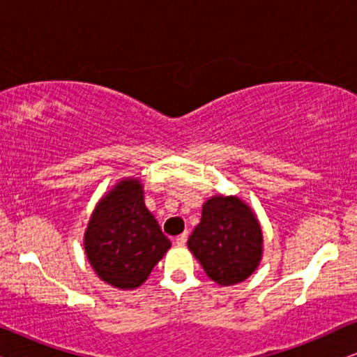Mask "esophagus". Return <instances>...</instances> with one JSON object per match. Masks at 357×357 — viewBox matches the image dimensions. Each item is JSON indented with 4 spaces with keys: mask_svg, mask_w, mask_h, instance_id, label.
<instances>
[{
    "mask_svg": "<svg viewBox=\"0 0 357 357\" xmlns=\"http://www.w3.org/2000/svg\"><path fill=\"white\" fill-rule=\"evenodd\" d=\"M187 238H188V234H187V232L180 234V236L175 237V243L182 247V245H185V243H187Z\"/></svg>",
    "mask_w": 357,
    "mask_h": 357,
    "instance_id": "1",
    "label": "esophagus"
}]
</instances>
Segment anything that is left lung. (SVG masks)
Here are the masks:
<instances>
[{"instance_id": "8db88e82", "label": "left lung", "mask_w": 357, "mask_h": 357, "mask_svg": "<svg viewBox=\"0 0 357 357\" xmlns=\"http://www.w3.org/2000/svg\"><path fill=\"white\" fill-rule=\"evenodd\" d=\"M187 243L214 282L232 286L245 281L260 265L263 234L241 198L216 195L203 204L202 221Z\"/></svg>"}]
</instances>
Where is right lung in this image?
Returning <instances> with one entry per match:
<instances>
[{
    "label": "right lung",
    "instance_id": "add662e5",
    "mask_svg": "<svg viewBox=\"0 0 357 357\" xmlns=\"http://www.w3.org/2000/svg\"><path fill=\"white\" fill-rule=\"evenodd\" d=\"M84 248L107 284L135 289L148 280L170 241L146 208L139 180H121L102 197L87 224Z\"/></svg>",
    "mask_w": 357,
    "mask_h": 357
}]
</instances>
